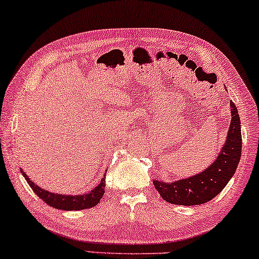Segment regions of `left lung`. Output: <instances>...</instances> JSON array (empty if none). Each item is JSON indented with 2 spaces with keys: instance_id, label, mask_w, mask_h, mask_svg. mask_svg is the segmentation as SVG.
<instances>
[{
  "instance_id": "left-lung-1",
  "label": "left lung",
  "mask_w": 259,
  "mask_h": 259,
  "mask_svg": "<svg viewBox=\"0 0 259 259\" xmlns=\"http://www.w3.org/2000/svg\"><path fill=\"white\" fill-rule=\"evenodd\" d=\"M232 119L227 140L217 160L198 175L173 183L154 179L156 191L166 202L179 205H197L218 196L231 181L241 155L240 118L234 103L230 101Z\"/></svg>"
}]
</instances>
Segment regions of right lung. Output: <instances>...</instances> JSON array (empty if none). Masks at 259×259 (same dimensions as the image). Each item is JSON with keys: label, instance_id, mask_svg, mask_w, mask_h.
I'll list each match as a JSON object with an SVG mask.
<instances>
[{"label": "right lung", "instance_id": "right-lung-1", "mask_svg": "<svg viewBox=\"0 0 259 259\" xmlns=\"http://www.w3.org/2000/svg\"><path fill=\"white\" fill-rule=\"evenodd\" d=\"M21 173L25 177L26 181H27L28 185L31 186L32 190L37 194L39 198L42 199L47 204L51 205V207L62 209V210H82V209L92 208L99 203L100 199L103 198L104 194H105V177L101 179L100 184L92 190V191L88 192V194L70 196L49 192L47 190L39 188L32 181H29V178L26 176L25 172Z\"/></svg>", "mask_w": 259, "mask_h": 259}]
</instances>
